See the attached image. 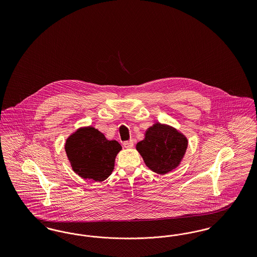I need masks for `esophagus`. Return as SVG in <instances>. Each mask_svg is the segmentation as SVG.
<instances>
[{"instance_id":"obj_1","label":"esophagus","mask_w":257,"mask_h":257,"mask_svg":"<svg viewBox=\"0 0 257 257\" xmlns=\"http://www.w3.org/2000/svg\"><path fill=\"white\" fill-rule=\"evenodd\" d=\"M133 146H134L133 140H130V141H127V142L123 143V147L125 148H131V147H133Z\"/></svg>"}]
</instances>
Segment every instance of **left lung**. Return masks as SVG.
Masks as SVG:
<instances>
[{
  "instance_id": "8db88e82",
  "label": "left lung",
  "mask_w": 257,
  "mask_h": 257,
  "mask_svg": "<svg viewBox=\"0 0 257 257\" xmlns=\"http://www.w3.org/2000/svg\"><path fill=\"white\" fill-rule=\"evenodd\" d=\"M188 140L169 125L155 123L136 148L151 171L166 174L177 168L185 155Z\"/></svg>"
}]
</instances>
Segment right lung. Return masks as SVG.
I'll list each match as a JSON object with an SVG mask.
<instances>
[{
	"label": "right lung",
	"mask_w": 257,
	"mask_h": 257,
	"mask_svg": "<svg viewBox=\"0 0 257 257\" xmlns=\"http://www.w3.org/2000/svg\"><path fill=\"white\" fill-rule=\"evenodd\" d=\"M121 148L116 141L107 140L91 126L78 129L65 143V152L73 171L85 179L99 182L110 176Z\"/></svg>",
	"instance_id": "obj_1"
}]
</instances>
